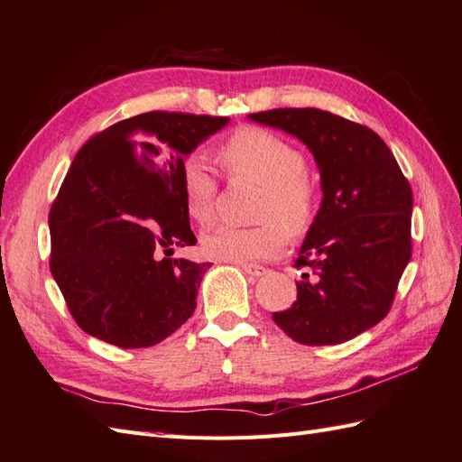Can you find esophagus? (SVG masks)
I'll list each match as a JSON object with an SVG mask.
<instances>
[{
  "mask_svg": "<svg viewBox=\"0 0 462 462\" xmlns=\"http://www.w3.org/2000/svg\"><path fill=\"white\" fill-rule=\"evenodd\" d=\"M240 267H242L244 273L252 275V277H262V275L265 273V267H262V265H254V263H242Z\"/></svg>",
  "mask_w": 462,
  "mask_h": 462,
  "instance_id": "1",
  "label": "esophagus"
}]
</instances>
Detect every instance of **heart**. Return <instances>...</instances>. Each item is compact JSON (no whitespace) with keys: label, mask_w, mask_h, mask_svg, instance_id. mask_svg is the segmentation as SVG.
<instances>
[{"label":"heart","mask_w":462,"mask_h":462,"mask_svg":"<svg viewBox=\"0 0 462 462\" xmlns=\"http://www.w3.org/2000/svg\"><path fill=\"white\" fill-rule=\"evenodd\" d=\"M220 163L232 177L254 181L265 189L259 200L257 228L220 226L207 234L200 250L220 263H254L275 257L289 234H302L312 220L314 189L306 180V160L299 148L271 130L242 126L217 150ZM180 187L187 217L199 226L215 218L218 181L207 163L191 158L183 163ZM283 227L281 229L280 226Z\"/></svg>","instance_id":"b5f03b06"}]
</instances>
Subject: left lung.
Returning a JSON list of instances; mask_svg holds the SVG:
<instances>
[{"instance_id": "1", "label": "left lung", "mask_w": 462, "mask_h": 462, "mask_svg": "<svg viewBox=\"0 0 462 462\" xmlns=\"http://www.w3.org/2000/svg\"><path fill=\"white\" fill-rule=\"evenodd\" d=\"M252 121L297 136L320 170L322 205L297 267V300L275 324L302 346H336L388 314L411 257V189L369 126L322 109H273Z\"/></svg>"}]
</instances>
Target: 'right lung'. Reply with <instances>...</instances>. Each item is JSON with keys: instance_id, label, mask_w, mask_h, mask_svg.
<instances>
[{"instance_id": "right-lung-1", "label": "right lung", "mask_w": 462, "mask_h": 462, "mask_svg": "<svg viewBox=\"0 0 462 462\" xmlns=\"http://www.w3.org/2000/svg\"><path fill=\"white\" fill-rule=\"evenodd\" d=\"M228 116L150 111L88 140L52 203L51 271L86 334L123 349L160 344L197 309L210 263L171 259L195 245L180 175Z\"/></svg>"}]
</instances>
